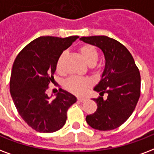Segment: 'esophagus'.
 I'll list each match as a JSON object with an SVG mask.
<instances>
[{"label": "esophagus", "mask_w": 154, "mask_h": 154, "mask_svg": "<svg viewBox=\"0 0 154 154\" xmlns=\"http://www.w3.org/2000/svg\"><path fill=\"white\" fill-rule=\"evenodd\" d=\"M77 101H78V102H80V103H85V101H86V99H85V98H77Z\"/></svg>", "instance_id": "34e87169"}]
</instances>
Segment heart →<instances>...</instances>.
I'll return each mask as SVG.
<instances>
[{
    "label": "heart",
    "mask_w": 154,
    "mask_h": 154,
    "mask_svg": "<svg viewBox=\"0 0 154 154\" xmlns=\"http://www.w3.org/2000/svg\"><path fill=\"white\" fill-rule=\"evenodd\" d=\"M79 52L82 55V58L84 59L85 63L90 66L95 64L98 60V51L93 46L89 45V44L82 46L79 48ZM66 55V51H63L58 57L56 64V71L58 72H64V61ZM90 82L89 80L78 77H70L67 80L66 83H65V86L68 90H69L72 94H77V95L84 94L86 92L88 88L90 87Z\"/></svg>",
    "instance_id": "obj_1"
}]
</instances>
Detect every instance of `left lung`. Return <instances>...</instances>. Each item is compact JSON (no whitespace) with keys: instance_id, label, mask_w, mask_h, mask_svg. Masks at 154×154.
Listing matches in <instances>:
<instances>
[{"instance_id":"8db88e82","label":"left lung","mask_w":154,"mask_h":154,"mask_svg":"<svg viewBox=\"0 0 154 154\" xmlns=\"http://www.w3.org/2000/svg\"><path fill=\"white\" fill-rule=\"evenodd\" d=\"M81 40L96 46L105 56V69L94 90L100 96L94 98L98 108L86 116L91 128L108 131L121 126L131 116L140 95V74L126 47L105 35L82 37ZM106 93L108 97L102 96Z\"/></svg>"}]
</instances>
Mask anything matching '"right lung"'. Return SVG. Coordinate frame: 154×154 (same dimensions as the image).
I'll list each match as a JSON object with an SVG mask.
<instances>
[{
	"label": "right lung",
	"mask_w": 154,
	"mask_h": 154,
	"mask_svg": "<svg viewBox=\"0 0 154 154\" xmlns=\"http://www.w3.org/2000/svg\"><path fill=\"white\" fill-rule=\"evenodd\" d=\"M77 38H37L20 51L14 62L10 94L21 117L37 132L51 133L63 128L68 109L77 102L74 95L62 89L53 100L46 91L54 81L58 57Z\"/></svg>",
	"instance_id": "obj_1"
}]
</instances>
